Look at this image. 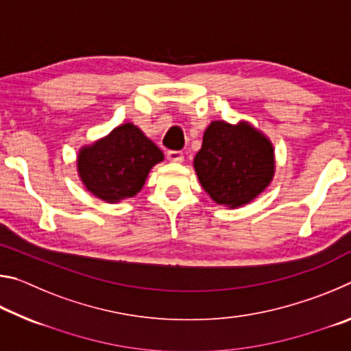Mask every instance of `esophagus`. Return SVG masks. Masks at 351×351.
<instances>
[{
  "label": "esophagus",
  "instance_id": "34e87169",
  "mask_svg": "<svg viewBox=\"0 0 351 351\" xmlns=\"http://www.w3.org/2000/svg\"><path fill=\"white\" fill-rule=\"evenodd\" d=\"M167 159L170 162L181 164L184 161V153L178 152V150H170V152H167Z\"/></svg>",
  "mask_w": 351,
  "mask_h": 351
}]
</instances>
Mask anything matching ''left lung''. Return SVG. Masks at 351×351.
Returning a JSON list of instances; mask_svg holds the SVG:
<instances>
[{"label":"left lung","mask_w":351,"mask_h":351,"mask_svg":"<svg viewBox=\"0 0 351 351\" xmlns=\"http://www.w3.org/2000/svg\"><path fill=\"white\" fill-rule=\"evenodd\" d=\"M193 169L217 204L237 209L269 187L276 175L274 147L251 122L212 121L193 158Z\"/></svg>","instance_id":"8db88e82"}]
</instances>
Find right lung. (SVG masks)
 <instances>
[{"label": "right lung", "mask_w": 351, "mask_h": 351, "mask_svg": "<svg viewBox=\"0 0 351 351\" xmlns=\"http://www.w3.org/2000/svg\"><path fill=\"white\" fill-rule=\"evenodd\" d=\"M164 153L132 122L122 125L77 153V175L94 197L110 204L133 198L144 187L154 165Z\"/></svg>", "instance_id": "add662e5"}]
</instances>
